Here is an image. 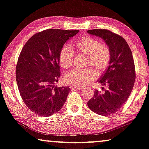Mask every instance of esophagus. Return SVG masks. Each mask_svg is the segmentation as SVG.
I'll return each instance as SVG.
<instances>
[{
    "label": "esophagus",
    "instance_id": "1",
    "mask_svg": "<svg viewBox=\"0 0 149 149\" xmlns=\"http://www.w3.org/2000/svg\"><path fill=\"white\" fill-rule=\"evenodd\" d=\"M71 89H75V90H79V89L82 88V86H75V85H72L71 86Z\"/></svg>",
    "mask_w": 149,
    "mask_h": 149
}]
</instances>
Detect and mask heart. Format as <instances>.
Here are the masks:
<instances>
[{
  "mask_svg": "<svg viewBox=\"0 0 149 149\" xmlns=\"http://www.w3.org/2000/svg\"><path fill=\"white\" fill-rule=\"evenodd\" d=\"M73 47L77 53L86 56L85 67H89L83 70L76 69L67 73L65 80L68 84L78 86L88 85L96 79V70L99 73H103L108 68L111 52L108 45L100 43L93 37H83L75 41ZM58 60L63 69H68L73 66V55L69 47L65 46L61 49Z\"/></svg>",
  "mask_w": 149,
  "mask_h": 149,
  "instance_id": "heart-1",
  "label": "heart"
}]
</instances>
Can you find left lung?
Wrapping results in <instances>:
<instances>
[{
  "mask_svg": "<svg viewBox=\"0 0 149 149\" xmlns=\"http://www.w3.org/2000/svg\"><path fill=\"white\" fill-rule=\"evenodd\" d=\"M87 32L104 39L111 52L110 65L99 80V82L107 85L108 88L104 92L95 91L94 96L87 104L96 114L109 116L123 106L132 93L136 80L134 58L123 37L106 29H93Z\"/></svg>",
  "mask_w": 149,
  "mask_h": 149,
  "instance_id": "left-lung-1",
  "label": "left lung"
}]
</instances>
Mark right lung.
Instances as JSON below:
<instances>
[{
	"mask_svg": "<svg viewBox=\"0 0 149 149\" xmlns=\"http://www.w3.org/2000/svg\"><path fill=\"white\" fill-rule=\"evenodd\" d=\"M78 30L47 29L33 35L24 45L16 65V81L23 102L41 117L49 116L62 108L70 91L57 87L61 77L59 53Z\"/></svg>",
	"mask_w": 149,
	"mask_h": 149,
	"instance_id": "obj_1",
	"label": "right lung"
}]
</instances>
